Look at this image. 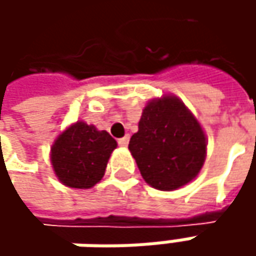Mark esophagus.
<instances>
[{"label":"esophagus","instance_id":"1","mask_svg":"<svg viewBox=\"0 0 256 256\" xmlns=\"http://www.w3.org/2000/svg\"><path fill=\"white\" fill-rule=\"evenodd\" d=\"M128 142H130V136H128V135H125L124 138H120V140H118V145H120V146H124V148L128 146Z\"/></svg>","mask_w":256,"mask_h":256}]
</instances>
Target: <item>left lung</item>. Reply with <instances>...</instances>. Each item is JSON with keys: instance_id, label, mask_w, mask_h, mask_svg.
<instances>
[{"instance_id": "8db88e82", "label": "left lung", "mask_w": 256, "mask_h": 256, "mask_svg": "<svg viewBox=\"0 0 256 256\" xmlns=\"http://www.w3.org/2000/svg\"><path fill=\"white\" fill-rule=\"evenodd\" d=\"M128 148L145 181L156 190L172 191L201 171L206 140L186 106L175 96H164L145 106Z\"/></svg>"}]
</instances>
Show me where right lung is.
<instances>
[{
	"label": "right lung",
	"instance_id": "1",
	"mask_svg": "<svg viewBox=\"0 0 256 256\" xmlns=\"http://www.w3.org/2000/svg\"><path fill=\"white\" fill-rule=\"evenodd\" d=\"M116 141L106 131L80 122L61 134L51 148L55 175L66 186L86 190L101 181Z\"/></svg>",
	"mask_w": 256,
	"mask_h": 256
}]
</instances>
